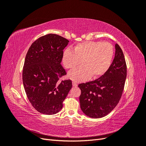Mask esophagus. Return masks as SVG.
I'll use <instances>...</instances> for the list:
<instances>
[{
	"label": "esophagus",
	"instance_id": "1",
	"mask_svg": "<svg viewBox=\"0 0 146 146\" xmlns=\"http://www.w3.org/2000/svg\"><path fill=\"white\" fill-rule=\"evenodd\" d=\"M72 85H73V86H75V87L77 86V83L76 82H72Z\"/></svg>",
	"mask_w": 146,
	"mask_h": 146
}]
</instances>
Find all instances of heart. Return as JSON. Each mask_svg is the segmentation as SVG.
<instances>
[{"label":"heart","mask_w":146,"mask_h":146,"mask_svg":"<svg viewBox=\"0 0 146 146\" xmlns=\"http://www.w3.org/2000/svg\"><path fill=\"white\" fill-rule=\"evenodd\" d=\"M114 48L107 42L86 41L78 44L74 50L67 48L63 55L66 68L74 70L80 64L81 67L70 72L69 76L76 82L98 78L107 72L111 64Z\"/></svg>","instance_id":"obj_1"}]
</instances>
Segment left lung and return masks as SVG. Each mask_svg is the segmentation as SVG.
<instances>
[{
  "label": "left lung",
  "mask_w": 146,
  "mask_h": 146,
  "mask_svg": "<svg viewBox=\"0 0 146 146\" xmlns=\"http://www.w3.org/2000/svg\"><path fill=\"white\" fill-rule=\"evenodd\" d=\"M115 56L104 75L94 81L80 83V108L86 116L100 118L107 115L119 103L124 88L127 65L123 52L115 44Z\"/></svg>",
  "instance_id": "8db88e82"
}]
</instances>
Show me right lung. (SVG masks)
Segmentation results:
<instances>
[{"instance_id":"1","label":"right lung","mask_w":146,"mask_h":146,"mask_svg":"<svg viewBox=\"0 0 146 146\" xmlns=\"http://www.w3.org/2000/svg\"><path fill=\"white\" fill-rule=\"evenodd\" d=\"M69 42L60 35L47 34L33 42L26 55L24 89L30 104L39 113L51 115L59 112L72 88L70 79L59 81L66 75L61 62Z\"/></svg>"}]
</instances>
